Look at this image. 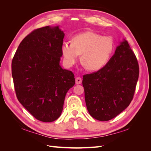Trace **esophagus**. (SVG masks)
I'll return each mask as SVG.
<instances>
[{"label":"esophagus","mask_w":151,"mask_h":151,"mask_svg":"<svg viewBox=\"0 0 151 151\" xmlns=\"http://www.w3.org/2000/svg\"><path fill=\"white\" fill-rule=\"evenodd\" d=\"M76 84H81L82 83V79L81 77H77L76 78Z\"/></svg>","instance_id":"34e87169"}]
</instances>
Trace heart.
<instances>
[{
    "instance_id": "1",
    "label": "heart",
    "mask_w": 151,
    "mask_h": 151,
    "mask_svg": "<svg viewBox=\"0 0 151 151\" xmlns=\"http://www.w3.org/2000/svg\"><path fill=\"white\" fill-rule=\"evenodd\" d=\"M115 43L111 37L103 36L93 31H86L76 35L72 43L63 42L61 51L63 62L70 67L78 60L82 54L81 60L89 70L101 69L109 62L112 56Z\"/></svg>"
}]
</instances>
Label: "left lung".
I'll list each match as a JSON object with an SVG mask.
<instances>
[{
  "mask_svg": "<svg viewBox=\"0 0 151 151\" xmlns=\"http://www.w3.org/2000/svg\"><path fill=\"white\" fill-rule=\"evenodd\" d=\"M139 74L137 58L123 39L106 66L83 76L85 101L91 116L108 121L125 110L133 99Z\"/></svg>",
  "mask_w": 151,
  "mask_h": 151,
  "instance_id": "1",
  "label": "left lung"
}]
</instances>
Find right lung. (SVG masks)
<instances>
[{"label":"right lung","instance_id":"1","mask_svg":"<svg viewBox=\"0 0 151 151\" xmlns=\"http://www.w3.org/2000/svg\"><path fill=\"white\" fill-rule=\"evenodd\" d=\"M64 36L59 26L35 29L22 40L12 61L18 100L43 122L60 117L65 95L76 83L72 72L60 65Z\"/></svg>","mask_w":151,"mask_h":151}]
</instances>
